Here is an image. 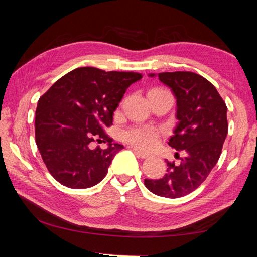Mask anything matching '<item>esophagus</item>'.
<instances>
[{"instance_id":"34e87169","label":"esophagus","mask_w":257,"mask_h":257,"mask_svg":"<svg viewBox=\"0 0 257 257\" xmlns=\"http://www.w3.org/2000/svg\"><path fill=\"white\" fill-rule=\"evenodd\" d=\"M133 151H134V153L136 154V155L138 156V158H141V159H146V158H149V156H150V154L144 153V152H142L141 150L136 149V147H134Z\"/></svg>"}]
</instances>
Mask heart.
Instances as JSON below:
<instances>
[{
  "instance_id": "1",
  "label": "heart",
  "mask_w": 257,
  "mask_h": 257,
  "mask_svg": "<svg viewBox=\"0 0 257 257\" xmlns=\"http://www.w3.org/2000/svg\"><path fill=\"white\" fill-rule=\"evenodd\" d=\"M123 138L129 144L141 150H152L159 144L161 133L153 125H135L123 132Z\"/></svg>"
}]
</instances>
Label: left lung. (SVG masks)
<instances>
[{
	"instance_id": "1",
	"label": "left lung",
	"mask_w": 257,
	"mask_h": 257,
	"mask_svg": "<svg viewBox=\"0 0 257 257\" xmlns=\"http://www.w3.org/2000/svg\"><path fill=\"white\" fill-rule=\"evenodd\" d=\"M158 77L177 98L179 121L168 144L185 156L179 164L167 161V173L144 184L158 196L179 198L197 189L219 161L228 134L227 105L215 87L197 73L162 72Z\"/></svg>"
}]
</instances>
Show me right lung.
I'll list each match as a JSON object with an SVG mask.
<instances>
[{"mask_svg":"<svg viewBox=\"0 0 257 257\" xmlns=\"http://www.w3.org/2000/svg\"><path fill=\"white\" fill-rule=\"evenodd\" d=\"M138 72L77 68L61 77L38 99L35 139L47 170L69 188L97 185L114 155L123 149L105 133L125 89ZM107 142L106 150L93 143Z\"/></svg>","mask_w":257,"mask_h":257,"instance_id":"add662e5","label":"right lung"}]
</instances>
